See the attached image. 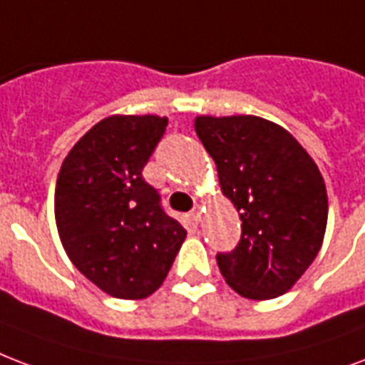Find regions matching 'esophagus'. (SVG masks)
<instances>
[{
    "label": "esophagus",
    "instance_id": "obj_1",
    "mask_svg": "<svg viewBox=\"0 0 365 365\" xmlns=\"http://www.w3.org/2000/svg\"><path fill=\"white\" fill-rule=\"evenodd\" d=\"M201 214H202L201 207H195L193 210H191V214H189V216L193 218V222H197V224H199V222H201Z\"/></svg>",
    "mask_w": 365,
    "mask_h": 365
}]
</instances>
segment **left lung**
Segmentation results:
<instances>
[{
    "instance_id": "1",
    "label": "left lung",
    "mask_w": 365,
    "mask_h": 365,
    "mask_svg": "<svg viewBox=\"0 0 365 365\" xmlns=\"http://www.w3.org/2000/svg\"><path fill=\"white\" fill-rule=\"evenodd\" d=\"M195 132L243 222L235 249L216 255L224 279L245 299L287 293L324 241L327 193L318 166L287 130L258 116H199Z\"/></svg>"
}]
</instances>
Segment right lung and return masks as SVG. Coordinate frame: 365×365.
<instances>
[{
    "instance_id": "right-lung-1",
    "label": "right lung",
    "mask_w": 365,
    "mask_h": 365,
    "mask_svg": "<svg viewBox=\"0 0 365 365\" xmlns=\"http://www.w3.org/2000/svg\"><path fill=\"white\" fill-rule=\"evenodd\" d=\"M166 126L164 116H108L72 147L57 178L55 220L66 255L116 299L155 293L187 235L143 178Z\"/></svg>"
}]
</instances>
